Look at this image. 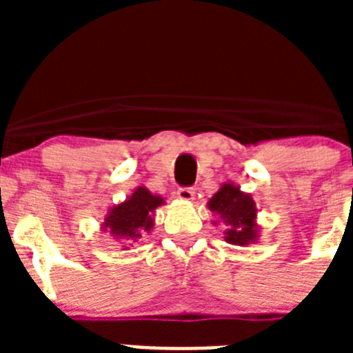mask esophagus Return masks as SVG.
I'll return each instance as SVG.
<instances>
[{
  "instance_id": "1",
  "label": "esophagus",
  "mask_w": 353,
  "mask_h": 353,
  "mask_svg": "<svg viewBox=\"0 0 353 353\" xmlns=\"http://www.w3.org/2000/svg\"><path fill=\"white\" fill-rule=\"evenodd\" d=\"M194 194L196 192L192 191V189H189V187H183V189H179V191H176V198L182 199V201H192V199H194Z\"/></svg>"
}]
</instances>
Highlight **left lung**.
<instances>
[{
  "label": "left lung",
  "instance_id": "8db88e82",
  "mask_svg": "<svg viewBox=\"0 0 353 353\" xmlns=\"http://www.w3.org/2000/svg\"><path fill=\"white\" fill-rule=\"evenodd\" d=\"M207 207L212 214L217 215V219L212 221L214 226H217L219 221L226 226L224 240L228 244L245 248L258 242V208L249 192L240 191V187L233 182H226L208 199Z\"/></svg>",
  "mask_w": 353,
  "mask_h": 353
}]
</instances>
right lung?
Wrapping results in <instances>:
<instances>
[{"mask_svg": "<svg viewBox=\"0 0 353 353\" xmlns=\"http://www.w3.org/2000/svg\"><path fill=\"white\" fill-rule=\"evenodd\" d=\"M164 198L150 192L145 185L136 187L125 201L113 205L104 217L101 230L121 242L123 249L136 244L145 233L154 230L155 210L164 205Z\"/></svg>", "mask_w": 353, "mask_h": 353, "instance_id": "right-lung-1", "label": "right lung"}]
</instances>
